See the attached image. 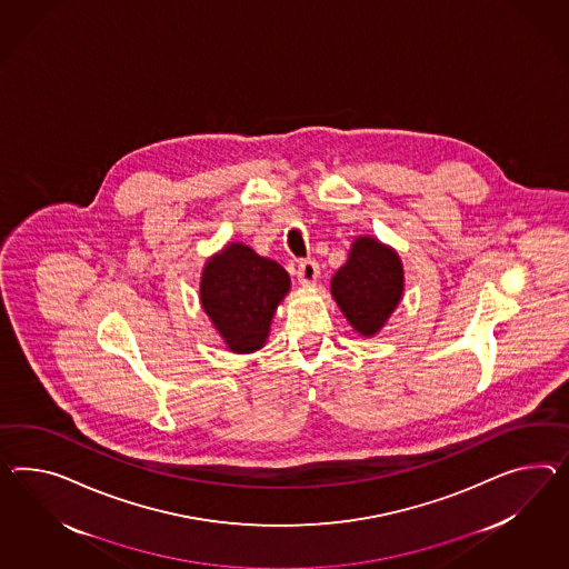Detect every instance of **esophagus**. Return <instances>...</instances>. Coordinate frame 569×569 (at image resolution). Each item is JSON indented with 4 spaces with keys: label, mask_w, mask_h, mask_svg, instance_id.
<instances>
[{
    "label": "esophagus",
    "mask_w": 569,
    "mask_h": 569,
    "mask_svg": "<svg viewBox=\"0 0 569 569\" xmlns=\"http://www.w3.org/2000/svg\"><path fill=\"white\" fill-rule=\"evenodd\" d=\"M297 278L303 287H313L320 280V266L316 260H303L297 268Z\"/></svg>",
    "instance_id": "esophagus-1"
}]
</instances>
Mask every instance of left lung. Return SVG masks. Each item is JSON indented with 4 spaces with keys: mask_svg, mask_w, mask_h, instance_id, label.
<instances>
[{
    "mask_svg": "<svg viewBox=\"0 0 569 569\" xmlns=\"http://www.w3.org/2000/svg\"><path fill=\"white\" fill-rule=\"evenodd\" d=\"M330 292L352 330L371 338L402 301L405 266L396 249L373 234L355 237L349 260L336 272Z\"/></svg>",
    "mask_w": 569,
    "mask_h": 569,
    "instance_id": "8db88e82",
    "label": "left lung"
}]
</instances>
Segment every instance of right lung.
Returning a JSON list of instances; mask_svg holds the SVG:
<instances>
[{
	"instance_id": "right-lung-1",
	"label": "right lung",
	"mask_w": 569,
	"mask_h": 569,
	"mask_svg": "<svg viewBox=\"0 0 569 569\" xmlns=\"http://www.w3.org/2000/svg\"><path fill=\"white\" fill-rule=\"evenodd\" d=\"M289 291L287 270L239 241L210 256L200 277L202 309L227 349L239 355L262 349Z\"/></svg>"
}]
</instances>
